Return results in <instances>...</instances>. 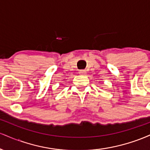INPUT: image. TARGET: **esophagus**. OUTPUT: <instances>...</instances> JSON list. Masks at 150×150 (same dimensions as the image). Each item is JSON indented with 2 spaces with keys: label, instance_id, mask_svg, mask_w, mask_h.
I'll use <instances>...</instances> for the list:
<instances>
[{
  "label": "esophagus",
  "instance_id": "1",
  "mask_svg": "<svg viewBox=\"0 0 150 150\" xmlns=\"http://www.w3.org/2000/svg\"><path fill=\"white\" fill-rule=\"evenodd\" d=\"M79 73H80V75H85L86 74V71L85 70H81L79 71Z\"/></svg>",
  "mask_w": 150,
  "mask_h": 150
}]
</instances>
